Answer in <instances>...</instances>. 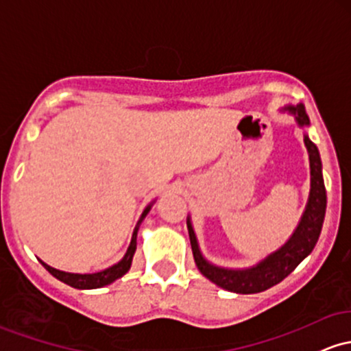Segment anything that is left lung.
Returning a JSON list of instances; mask_svg holds the SVG:
<instances>
[{"instance_id": "1", "label": "left lung", "mask_w": 351, "mask_h": 351, "mask_svg": "<svg viewBox=\"0 0 351 351\" xmlns=\"http://www.w3.org/2000/svg\"><path fill=\"white\" fill-rule=\"evenodd\" d=\"M290 113L295 114L296 123L300 126L310 125V119L305 111V106H287ZM305 145L310 155V173H311V190L310 198H308V205L305 208L302 219H300L298 226H296L295 233L291 234L290 240L285 243L282 248L276 250L275 253L268 255L265 260L255 265L252 268L245 269H230L215 267L210 261L203 258L202 252L198 248V241H196L193 226H191L190 218L186 219L188 233H190V243L193 250L195 263L202 271L203 276H206L210 282H213L218 287L225 288V290L233 291V293H260V291L268 290V288L275 287L282 280L287 278L293 269L302 263L305 258L313 252L315 245H317L319 233H322L323 219H325L326 211V190L325 183H323L322 175V160H319V153L317 145L305 134Z\"/></svg>"}]
</instances>
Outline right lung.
Returning a JSON list of instances; mask_svg holds the SVG:
<instances>
[{
	"mask_svg": "<svg viewBox=\"0 0 351 351\" xmlns=\"http://www.w3.org/2000/svg\"><path fill=\"white\" fill-rule=\"evenodd\" d=\"M152 210V205H148L145 208L143 215H141L140 221H138L136 228H134L133 232V237H132V243H130L128 250H126V255L123 256L121 261H118L117 265H113V267L103 269V271H98V273H84V275H80V273H66V271H60V269L49 267V265H46L41 261V265L48 269L49 273H51L55 278L60 280V282L69 285V287L73 288H78V290H93V288H101V287H106V285L113 283L114 280L121 278L123 275H125L126 271H128L130 267H132V260H133V255H134V250H136V234H138V228H140V223L143 221V218L148 215V211Z\"/></svg>",
	"mask_w": 351,
	"mask_h": 351,
	"instance_id": "1",
	"label": "right lung"
}]
</instances>
